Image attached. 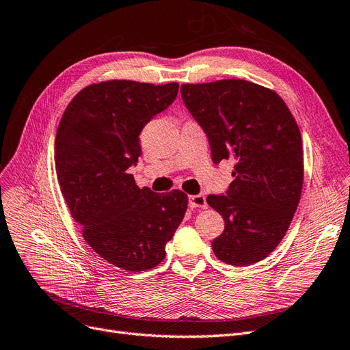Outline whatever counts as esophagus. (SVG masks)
<instances>
[{"mask_svg":"<svg viewBox=\"0 0 350 350\" xmlns=\"http://www.w3.org/2000/svg\"><path fill=\"white\" fill-rule=\"evenodd\" d=\"M188 204L189 207L193 208H207V201H206V197L201 196V194H197V196H189L188 198Z\"/></svg>","mask_w":350,"mask_h":350,"instance_id":"1","label":"esophagus"}]
</instances>
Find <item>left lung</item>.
Wrapping results in <instances>:
<instances>
[{"instance_id": "obj_1", "label": "left lung", "mask_w": 350, "mask_h": 350, "mask_svg": "<svg viewBox=\"0 0 350 350\" xmlns=\"http://www.w3.org/2000/svg\"><path fill=\"white\" fill-rule=\"evenodd\" d=\"M181 96L207 135L211 161H235L228 191L207 197L225 220L211 248L230 266H251L279 245L299 203L298 124L276 92L247 80L183 84Z\"/></svg>"}]
</instances>
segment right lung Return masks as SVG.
<instances>
[{
	"label": "right lung",
	"instance_id": "right-lung-1",
	"mask_svg": "<svg viewBox=\"0 0 350 350\" xmlns=\"http://www.w3.org/2000/svg\"><path fill=\"white\" fill-rule=\"evenodd\" d=\"M178 83L154 86L111 80L80 90L59 121L55 169L72 219L94 252L129 271L165 258L188 197L139 188L129 167L142 154L140 133L178 94Z\"/></svg>",
	"mask_w": 350,
	"mask_h": 350
}]
</instances>
